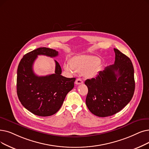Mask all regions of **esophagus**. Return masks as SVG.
I'll use <instances>...</instances> for the list:
<instances>
[{
	"label": "esophagus",
	"mask_w": 149,
	"mask_h": 149,
	"mask_svg": "<svg viewBox=\"0 0 149 149\" xmlns=\"http://www.w3.org/2000/svg\"><path fill=\"white\" fill-rule=\"evenodd\" d=\"M75 84L76 85H80V84H82L83 83V81L81 79H77L76 80H75Z\"/></svg>",
	"instance_id": "1"
}]
</instances>
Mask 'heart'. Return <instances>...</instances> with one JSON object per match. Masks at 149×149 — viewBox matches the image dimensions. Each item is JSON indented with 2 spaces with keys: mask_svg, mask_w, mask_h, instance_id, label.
I'll return each instance as SVG.
<instances>
[{
  "mask_svg": "<svg viewBox=\"0 0 149 149\" xmlns=\"http://www.w3.org/2000/svg\"><path fill=\"white\" fill-rule=\"evenodd\" d=\"M97 57L87 55H79L73 57L69 63L64 64V68L70 73L86 72L89 77L95 75L97 72V66L100 63Z\"/></svg>",
  "mask_w": 149,
  "mask_h": 149,
  "instance_id": "obj_1",
  "label": "heart"
}]
</instances>
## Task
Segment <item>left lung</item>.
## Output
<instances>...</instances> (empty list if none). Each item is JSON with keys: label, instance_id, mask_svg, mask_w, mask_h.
<instances>
[{"label": "left lung", "instance_id": "obj_1", "mask_svg": "<svg viewBox=\"0 0 149 149\" xmlns=\"http://www.w3.org/2000/svg\"><path fill=\"white\" fill-rule=\"evenodd\" d=\"M113 65L99 71L95 78L87 79L86 104L89 110L99 117H107L119 112L132 100L135 82L134 68L129 58L114 49Z\"/></svg>", "mask_w": 149, "mask_h": 149}]
</instances>
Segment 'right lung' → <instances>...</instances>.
<instances>
[{
	"mask_svg": "<svg viewBox=\"0 0 149 149\" xmlns=\"http://www.w3.org/2000/svg\"><path fill=\"white\" fill-rule=\"evenodd\" d=\"M55 57L58 52L40 47L25 54L19 64L17 71V94L21 104L33 114L50 116L60 109L67 94L74 86L75 78L61 75V66L56 60L55 74L38 76L33 65L38 55Z\"/></svg>",
	"mask_w": 149,
	"mask_h": 149,
	"instance_id": "right-lung-1",
	"label": "right lung"
}]
</instances>
